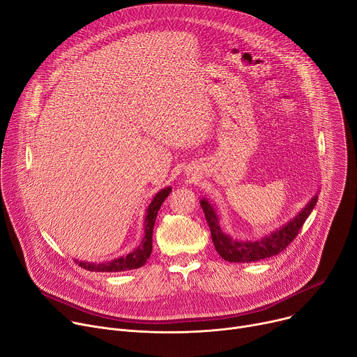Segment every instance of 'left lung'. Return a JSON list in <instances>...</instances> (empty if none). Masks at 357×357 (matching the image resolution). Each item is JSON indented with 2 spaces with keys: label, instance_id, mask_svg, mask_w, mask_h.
I'll list each match as a JSON object with an SVG mask.
<instances>
[{
  "label": "left lung",
  "instance_id": "8db88e82",
  "mask_svg": "<svg viewBox=\"0 0 357 357\" xmlns=\"http://www.w3.org/2000/svg\"><path fill=\"white\" fill-rule=\"evenodd\" d=\"M202 211L205 213L206 222L211 229V236L213 247L217 252L228 263H254L264 258H270L277 255L286 248L297 236L298 231L301 229L303 224L305 222L307 217L310 215L313 208L317 204V195H314L310 202H308L301 212L289 221L286 225L280 227L277 231L266 235L264 238H259L255 241H241L231 238L228 234H225L218 222V215L213 208L205 198L201 201Z\"/></svg>",
  "mask_w": 357,
  "mask_h": 357
}]
</instances>
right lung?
Instances as JSON below:
<instances>
[{
    "mask_svg": "<svg viewBox=\"0 0 357 357\" xmlns=\"http://www.w3.org/2000/svg\"><path fill=\"white\" fill-rule=\"evenodd\" d=\"M171 186L162 189L160 192H158L151 205L146 209V217H145V236L142 240L140 245L133 250L132 252H129L126 257H119L116 259L107 261V263H83V261H77L76 263L82 267L86 268L87 271H99V273H116V271H128V270H135L139 268L142 266L146 264L148 258L151 257L152 252V234H153V225L156 221V215L158 211L160 208V205L163 204V201L168 198V195L171 194Z\"/></svg>",
    "mask_w": 357,
    "mask_h": 357,
    "instance_id": "right-lung-1",
    "label": "right lung"
}]
</instances>
